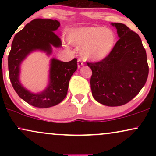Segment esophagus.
Instances as JSON below:
<instances>
[{
	"label": "esophagus",
	"mask_w": 156,
	"mask_h": 156,
	"mask_svg": "<svg viewBox=\"0 0 156 156\" xmlns=\"http://www.w3.org/2000/svg\"><path fill=\"white\" fill-rule=\"evenodd\" d=\"M83 65V62H82L80 58H78V67L80 68V67H82Z\"/></svg>",
	"instance_id": "34e87169"
}]
</instances>
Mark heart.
Segmentation results:
<instances>
[{
    "label": "heart",
    "instance_id": "b5f03b06",
    "mask_svg": "<svg viewBox=\"0 0 156 156\" xmlns=\"http://www.w3.org/2000/svg\"><path fill=\"white\" fill-rule=\"evenodd\" d=\"M69 41L81 48L80 55L84 59L99 62L112 53L116 44L114 32L101 26L77 28L70 33Z\"/></svg>",
    "mask_w": 156,
    "mask_h": 156
}]
</instances>
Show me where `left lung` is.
I'll return each mask as SVG.
<instances>
[{"label":"left lung","instance_id":"1","mask_svg":"<svg viewBox=\"0 0 156 156\" xmlns=\"http://www.w3.org/2000/svg\"><path fill=\"white\" fill-rule=\"evenodd\" d=\"M117 30L119 40L104 59L87 62L92 75V96L108 106L126 104L139 94L149 73L146 51L141 38L125 24L112 23Z\"/></svg>","mask_w":156,"mask_h":156}]
</instances>
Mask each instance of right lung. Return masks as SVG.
Segmentation results:
<instances>
[{"mask_svg":"<svg viewBox=\"0 0 156 156\" xmlns=\"http://www.w3.org/2000/svg\"><path fill=\"white\" fill-rule=\"evenodd\" d=\"M59 26L60 23L56 20H33L16 34L9 54V73L12 87L20 98L37 108H49L63 101L67 94L71 76L78 68L77 58L68 62L52 58L49 84L37 94L27 90L20 82V66L29 53L39 50L50 55L51 46H62L61 39L54 32Z\"/></svg>","mask_w":156,"mask_h":156,"instance_id":"obj_1","label":"right lung"}]
</instances>
